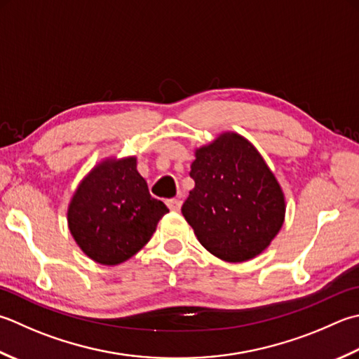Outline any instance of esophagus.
<instances>
[{
    "label": "esophagus",
    "mask_w": 359,
    "mask_h": 359,
    "mask_svg": "<svg viewBox=\"0 0 359 359\" xmlns=\"http://www.w3.org/2000/svg\"><path fill=\"white\" fill-rule=\"evenodd\" d=\"M166 205L170 207V210H172V212H179L182 207V201L180 199H170L166 202Z\"/></svg>",
    "instance_id": "34e87169"
}]
</instances>
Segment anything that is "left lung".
I'll return each mask as SVG.
<instances>
[{
    "label": "left lung",
    "instance_id": "obj_1",
    "mask_svg": "<svg viewBox=\"0 0 359 359\" xmlns=\"http://www.w3.org/2000/svg\"><path fill=\"white\" fill-rule=\"evenodd\" d=\"M194 157V188L182 215L203 248L222 262L255 258L285 222V193L276 174L248 138L230 130L196 147Z\"/></svg>",
    "mask_w": 359,
    "mask_h": 359
}]
</instances>
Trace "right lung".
<instances>
[{"instance_id": "1", "label": "right lung", "mask_w": 359, "mask_h": 359, "mask_svg": "<svg viewBox=\"0 0 359 359\" xmlns=\"http://www.w3.org/2000/svg\"><path fill=\"white\" fill-rule=\"evenodd\" d=\"M170 210L154 199L137 157H105L91 168L68 203L69 233L93 262L116 266L142 250Z\"/></svg>"}]
</instances>
